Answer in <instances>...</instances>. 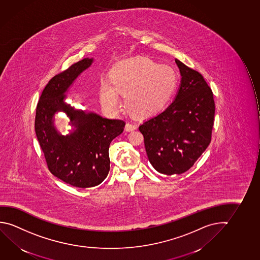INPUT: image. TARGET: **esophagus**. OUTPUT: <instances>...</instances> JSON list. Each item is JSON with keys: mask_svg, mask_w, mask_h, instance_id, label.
<instances>
[{"mask_svg": "<svg viewBox=\"0 0 260 260\" xmlns=\"http://www.w3.org/2000/svg\"><path fill=\"white\" fill-rule=\"evenodd\" d=\"M136 128V124L131 123V122H128V123L126 124V126H125V129H126L127 132H133V131H135Z\"/></svg>", "mask_w": 260, "mask_h": 260, "instance_id": "34e87169", "label": "esophagus"}]
</instances>
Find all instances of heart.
Here are the masks:
<instances>
[{"label":"heart","mask_w":260,"mask_h":260,"mask_svg":"<svg viewBox=\"0 0 260 260\" xmlns=\"http://www.w3.org/2000/svg\"><path fill=\"white\" fill-rule=\"evenodd\" d=\"M109 81H101L99 85L101 104L106 111L118 112L119 93H124V105L128 112L147 118L168 106L177 90L179 78L174 68L160 66L148 57H136L113 64Z\"/></svg>","instance_id":"obj_1"}]
</instances>
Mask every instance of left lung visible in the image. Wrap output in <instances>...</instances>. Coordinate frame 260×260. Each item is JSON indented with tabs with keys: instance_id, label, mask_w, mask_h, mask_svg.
Instances as JSON below:
<instances>
[{
	"instance_id": "1",
	"label": "left lung",
	"mask_w": 260,
	"mask_h": 260,
	"mask_svg": "<svg viewBox=\"0 0 260 260\" xmlns=\"http://www.w3.org/2000/svg\"><path fill=\"white\" fill-rule=\"evenodd\" d=\"M181 84L175 101L139 127L148 160L157 172H186L212 140L215 104L204 76L176 59Z\"/></svg>"
}]
</instances>
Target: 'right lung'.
Segmentation results:
<instances>
[{
	"label": "right lung",
	"mask_w": 260,
	"mask_h": 260,
	"mask_svg": "<svg viewBox=\"0 0 260 260\" xmlns=\"http://www.w3.org/2000/svg\"><path fill=\"white\" fill-rule=\"evenodd\" d=\"M84 58L48 82L38 103L35 132L48 170L67 184L79 188L100 184L110 171L109 147L123 132L125 122L76 110L64 102V92L92 63ZM64 111L76 128L67 137L53 127V115Z\"/></svg>",
	"instance_id": "obj_1"
}]
</instances>
